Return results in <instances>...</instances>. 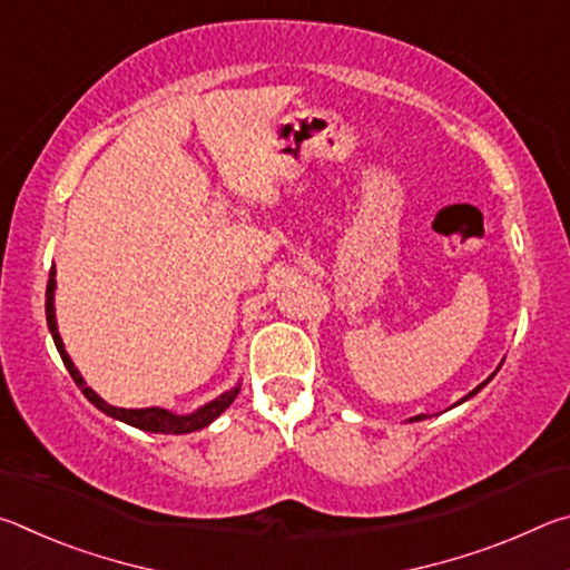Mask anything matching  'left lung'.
I'll return each mask as SVG.
<instances>
[{
	"instance_id": "1",
	"label": "left lung",
	"mask_w": 570,
	"mask_h": 570,
	"mask_svg": "<svg viewBox=\"0 0 570 570\" xmlns=\"http://www.w3.org/2000/svg\"><path fill=\"white\" fill-rule=\"evenodd\" d=\"M498 370H500V366H498ZM493 374H495V372H493ZM493 374H490V377H488V380H485V382H480V384H478V387H475V390H472V392H468V394H465V397H462V400H458V402H455V404H452V407H458V404H462V402H468V400H470V397H475V394H478V392H480V390H482V387H485V384H488V382H490V380H493ZM428 417H430V414H414V417H410V420H407V422H422V420H428Z\"/></svg>"
}]
</instances>
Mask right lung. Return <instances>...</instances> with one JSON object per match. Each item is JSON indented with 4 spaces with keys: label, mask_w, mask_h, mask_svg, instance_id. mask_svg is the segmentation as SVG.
<instances>
[{
    "label": "right lung",
    "mask_w": 570,
    "mask_h": 570,
    "mask_svg": "<svg viewBox=\"0 0 570 570\" xmlns=\"http://www.w3.org/2000/svg\"><path fill=\"white\" fill-rule=\"evenodd\" d=\"M57 272L55 266L50 268V282H47V298H45V314H47V326H50V334L55 340L57 352H60L62 362L67 366V372H70V377L75 380L77 387L82 390L85 397H88L95 407L100 412L108 414L112 420H120L125 424H130V428H138V430H146V432H158V435H188V432H196V430H204L208 428L210 422L218 420L220 414H224L230 402L238 397L240 392V382H236L234 387L226 390L224 394H218L216 400H210L206 404H200L198 410H193L188 414H176L170 410H163V407H142V410H125V407H115V404L105 402L98 392L92 387H88V382L82 380L80 370H77L75 362L70 360V354H67L65 344H62V336L60 330H57V316H55V288H57Z\"/></svg>",
    "instance_id": "right-lung-1"
}]
</instances>
